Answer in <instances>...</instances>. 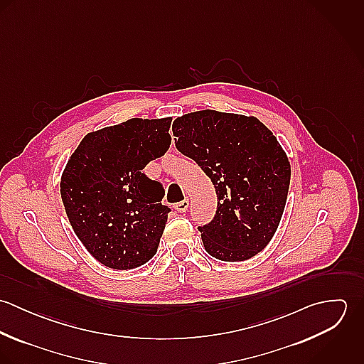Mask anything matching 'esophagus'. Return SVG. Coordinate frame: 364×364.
I'll list each match as a JSON object with an SVG mask.
<instances>
[{"label": "esophagus", "instance_id": "1", "mask_svg": "<svg viewBox=\"0 0 364 364\" xmlns=\"http://www.w3.org/2000/svg\"><path fill=\"white\" fill-rule=\"evenodd\" d=\"M188 208H189V200L188 199H185V200H182V202L175 205V210L178 213H185V211H188Z\"/></svg>", "mask_w": 364, "mask_h": 364}]
</instances>
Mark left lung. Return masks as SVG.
Segmentation results:
<instances>
[{
	"instance_id": "obj_1",
	"label": "left lung",
	"mask_w": 364,
	"mask_h": 364,
	"mask_svg": "<svg viewBox=\"0 0 364 364\" xmlns=\"http://www.w3.org/2000/svg\"><path fill=\"white\" fill-rule=\"evenodd\" d=\"M175 146L211 179L217 211L199 227L208 255L251 259L273 238L286 206L290 162L255 116L198 110L175 119Z\"/></svg>"
}]
</instances>
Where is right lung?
Returning a JSON list of instances; mask_svg holds the SVG:
<instances>
[{"label":"right lung","instance_id":"add662e5","mask_svg":"<svg viewBox=\"0 0 364 364\" xmlns=\"http://www.w3.org/2000/svg\"><path fill=\"white\" fill-rule=\"evenodd\" d=\"M172 117L140 119L88 133L60 181L70 224L105 266L127 270L156 255L169 208L162 185L141 171L171 144Z\"/></svg>","mask_w":364,"mask_h":364}]
</instances>
